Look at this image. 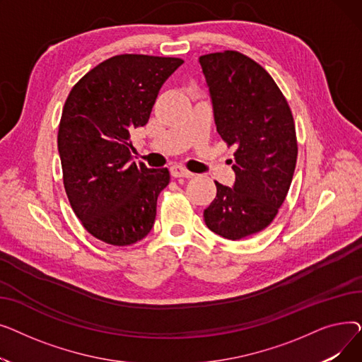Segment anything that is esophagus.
<instances>
[{
	"mask_svg": "<svg viewBox=\"0 0 362 362\" xmlns=\"http://www.w3.org/2000/svg\"><path fill=\"white\" fill-rule=\"evenodd\" d=\"M170 173H171V176L173 177H194L195 175L192 173V171H189V170H186L185 167H182V165H173L170 168Z\"/></svg>",
	"mask_w": 362,
	"mask_h": 362,
	"instance_id": "34e87169",
	"label": "esophagus"
}]
</instances>
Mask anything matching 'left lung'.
Wrapping results in <instances>:
<instances>
[{"instance_id": "left-lung-1", "label": "left lung", "mask_w": 362, "mask_h": 362, "mask_svg": "<svg viewBox=\"0 0 362 362\" xmlns=\"http://www.w3.org/2000/svg\"><path fill=\"white\" fill-rule=\"evenodd\" d=\"M199 63L218 135L236 146L235 185L216 182L204 221L216 235L238 240L264 230L286 199L298 157L295 122L277 83L248 55L227 49L201 55Z\"/></svg>"}]
</instances>
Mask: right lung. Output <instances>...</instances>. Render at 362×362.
Listing matches in <instances>:
<instances>
[{
	"label": "right lung",
	"mask_w": 362,
	"mask_h": 362,
	"mask_svg": "<svg viewBox=\"0 0 362 362\" xmlns=\"http://www.w3.org/2000/svg\"><path fill=\"white\" fill-rule=\"evenodd\" d=\"M182 63L114 55L89 70L64 103L57 144L66 194L82 226L105 243L132 245L154 226L170 171L130 161V135L148 123L160 88Z\"/></svg>",
	"instance_id": "1"
}]
</instances>
